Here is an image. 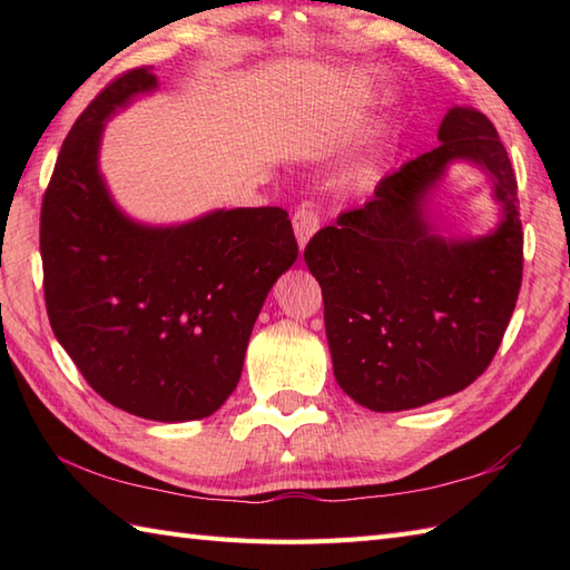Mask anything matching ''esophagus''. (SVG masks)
<instances>
[{"label":"esophagus","instance_id":"obj_1","mask_svg":"<svg viewBox=\"0 0 570 570\" xmlns=\"http://www.w3.org/2000/svg\"><path fill=\"white\" fill-rule=\"evenodd\" d=\"M292 225H294V233L298 239V247L304 249L308 245V239L318 233L321 217L316 210L311 208V205H301V208L292 217Z\"/></svg>","mask_w":570,"mask_h":570}]
</instances>
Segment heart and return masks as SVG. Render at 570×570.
Listing matches in <instances>:
<instances>
[{
	"mask_svg": "<svg viewBox=\"0 0 570 570\" xmlns=\"http://www.w3.org/2000/svg\"><path fill=\"white\" fill-rule=\"evenodd\" d=\"M355 178H357V176H355Z\"/></svg>",
	"mask_w": 570,
	"mask_h": 570,
	"instance_id": "1",
	"label": "heart"
}]
</instances>
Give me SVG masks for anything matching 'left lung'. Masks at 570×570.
<instances>
[{"instance_id": "obj_1", "label": "left lung", "mask_w": 570, "mask_h": 570, "mask_svg": "<svg viewBox=\"0 0 570 570\" xmlns=\"http://www.w3.org/2000/svg\"><path fill=\"white\" fill-rule=\"evenodd\" d=\"M439 139L304 252L323 292L335 380L372 411L416 409L475 382L522 286L517 176L498 129L472 107H453ZM453 160L478 163L495 180L503 223L485 238L445 240L428 223V193Z\"/></svg>"}]
</instances>
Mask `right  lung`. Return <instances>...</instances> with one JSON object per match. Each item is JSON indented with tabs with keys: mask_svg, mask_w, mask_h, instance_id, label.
<instances>
[{
	"mask_svg": "<svg viewBox=\"0 0 570 570\" xmlns=\"http://www.w3.org/2000/svg\"><path fill=\"white\" fill-rule=\"evenodd\" d=\"M154 88L149 68L122 72L68 131L43 193L41 262L48 321L85 382L127 414L174 423L235 392L254 321L298 245L284 208L171 227L117 208L98 168L105 119Z\"/></svg>",
	"mask_w": 570,
	"mask_h": 570,
	"instance_id": "1",
	"label": "right lung"
}]
</instances>
